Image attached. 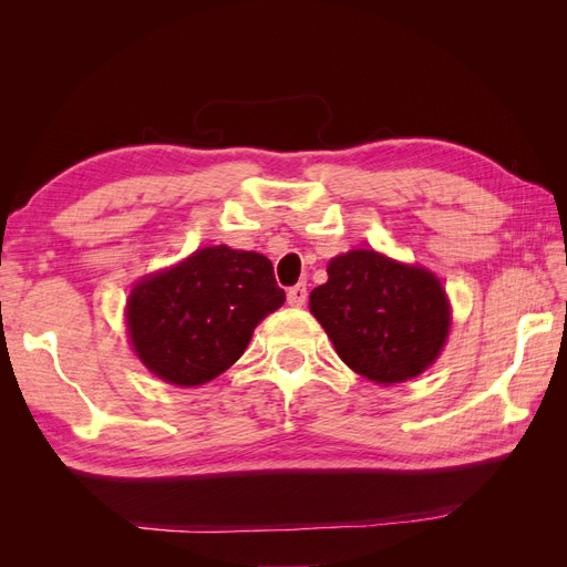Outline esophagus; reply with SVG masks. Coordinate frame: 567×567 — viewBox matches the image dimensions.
<instances>
[{"label": "esophagus", "instance_id": "34e87169", "mask_svg": "<svg viewBox=\"0 0 567 567\" xmlns=\"http://www.w3.org/2000/svg\"><path fill=\"white\" fill-rule=\"evenodd\" d=\"M307 300V286L305 284H296L288 288V305L290 307H302Z\"/></svg>", "mask_w": 567, "mask_h": 567}]
</instances>
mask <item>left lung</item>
I'll list each match as a JSON object with an SVG mask.
<instances>
[{
  "mask_svg": "<svg viewBox=\"0 0 567 567\" xmlns=\"http://www.w3.org/2000/svg\"><path fill=\"white\" fill-rule=\"evenodd\" d=\"M326 271L329 281L310 293V312L352 371L392 385L435 362L452 317L433 271L364 248L333 257Z\"/></svg>",
  "mask_w": 567,
  "mask_h": 567,
  "instance_id": "1",
  "label": "left lung"
}]
</instances>
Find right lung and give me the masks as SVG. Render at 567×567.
Here are the masks:
<instances>
[{"mask_svg":"<svg viewBox=\"0 0 567 567\" xmlns=\"http://www.w3.org/2000/svg\"><path fill=\"white\" fill-rule=\"evenodd\" d=\"M284 300L265 255L210 246L132 288L127 331L151 373L194 388L227 371Z\"/></svg>","mask_w":567,"mask_h":567,"instance_id":"1","label":"right lung"}]
</instances>
